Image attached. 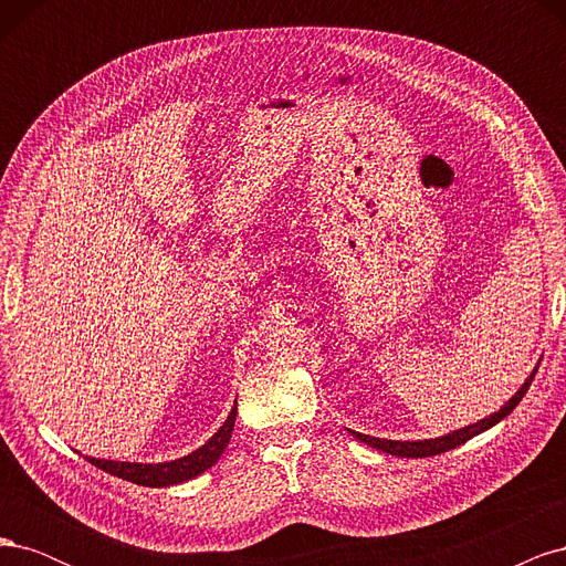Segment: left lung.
<instances>
[{
  "label": "left lung",
  "mask_w": 566,
  "mask_h": 566,
  "mask_svg": "<svg viewBox=\"0 0 566 566\" xmlns=\"http://www.w3.org/2000/svg\"><path fill=\"white\" fill-rule=\"evenodd\" d=\"M538 364H541V358H538ZM538 364H536L534 370H531V375L524 380V385L515 394H512V399H507L499 410H495V413H491L489 418L476 420V422H472L468 427H460V430H453V432L443 434V437L420 439V441H397V439H380V437L361 434V432H354V430H349V434L356 437L358 441L368 443V447H373V449H378V451L389 453V455H399V458H427V455H437V453H443V451H451V449L460 447V443H465L468 439L491 430V427L499 424L503 418H507L512 410L517 408V403L522 401V397L526 394L531 380H534V375L538 370Z\"/></svg>",
  "instance_id": "1"
}]
</instances>
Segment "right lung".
<instances>
[{"label": "right lung", "mask_w": 566, "mask_h": 566, "mask_svg": "<svg viewBox=\"0 0 566 566\" xmlns=\"http://www.w3.org/2000/svg\"><path fill=\"white\" fill-rule=\"evenodd\" d=\"M235 413H238V408L233 406L224 424H221L219 430L208 441H205L200 449L191 451L184 458H177V460H167V462H127V460H123L119 462V460L92 458V455H87V460L98 470H106L113 476L127 479V482H132V484L153 486V489L181 484V482H188V479L202 474L205 470H210L219 460V455L224 453V449L231 441Z\"/></svg>", "instance_id": "obj_1"}]
</instances>
